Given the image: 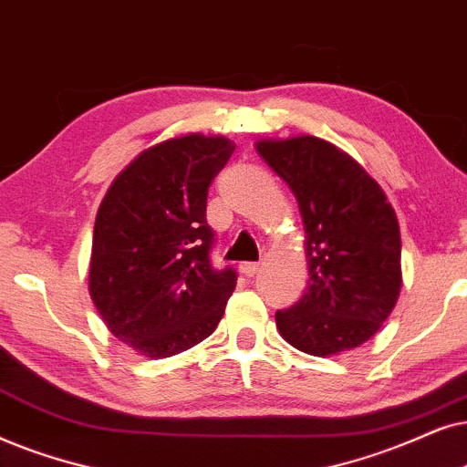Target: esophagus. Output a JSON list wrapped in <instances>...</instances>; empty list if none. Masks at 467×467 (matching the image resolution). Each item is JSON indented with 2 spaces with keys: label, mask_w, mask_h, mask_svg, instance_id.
Listing matches in <instances>:
<instances>
[{
  "label": "esophagus",
  "mask_w": 467,
  "mask_h": 467,
  "mask_svg": "<svg viewBox=\"0 0 467 467\" xmlns=\"http://www.w3.org/2000/svg\"><path fill=\"white\" fill-rule=\"evenodd\" d=\"M239 269H241V273H244L245 277H254L260 271V265L258 263H244V265L239 266Z\"/></svg>",
  "instance_id": "esophagus-1"
}]
</instances>
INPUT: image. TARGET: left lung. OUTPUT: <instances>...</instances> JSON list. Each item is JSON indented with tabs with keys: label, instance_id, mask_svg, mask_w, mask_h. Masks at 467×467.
Instances as JSON below:
<instances>
[{
	"label": "left lung",
	"instance_id": "obj_1",
	"mask_svg": "<svg viewBox=\"0 0 467 467\" xmlns=\"http://www.w3.org/2000/svg\"><path fill=\"white\" fill-rule=\"evenodd\" d=\"M258 153L290 185L306 226L309 282L279 333L314 357L374 337L401 288L400 223L380 185L350 155L316 136L260 140Z\"/></svg>",
	"mask_w": 467,
	"mask_h": 467
}]
</instances>
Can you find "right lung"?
<instances>
[{"label": "right lung", "instance_id": "1", "mask_svg": "<svg viewBox=\"0 0 467 467\" xmlns=\"http://www.w3.org/2000/svg\"><path fill=\"white\" fill-rule=\"evenodd\" d=\"M234 145L190 134L142 151L119 172L93 226L89 292L117 339L151 358L201 344L215 331L234 285L215 269L209 185Z\"/></svg>", "mask_w": 467, "mask_h": 467}]
</instances>
